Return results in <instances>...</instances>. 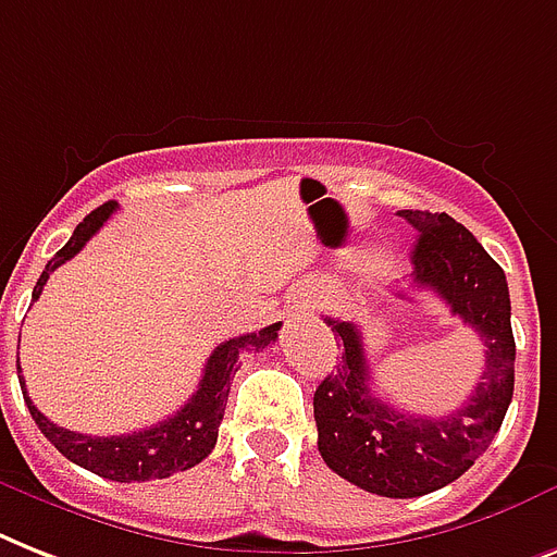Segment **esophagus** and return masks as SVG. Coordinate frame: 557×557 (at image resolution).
Wrapping results in <instances>:
<instances>
[{
  "label": "esophagus",
  "instance_id": "esophagus-1",
  "mask_svg": "<svg viewBox=\"0 0 557 557\" xmlns=\"http://www.w3.org/2000/svg\"><path fill=\"white\" fill-rule=\"evenodd\" d=\"M311 311H314V302L311 300H294L292 309H288V314H292L294 320H300V318H306V314H311Z\"/></svg>",
  "mask_w": 557,
  "mask_h": 557
}]
</instances>
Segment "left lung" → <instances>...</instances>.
I'll return each mask as SVG.
<instances>
[{
	"mask_svg": "<svg viewBox=\"0 0 557 557\" xmlns=\"http://www.w3.org/2000/svg\"><path fill=\"white\" fill-rule=\"evenodd\" d=\"M418 232L411 292L437 294L483 343L481 381L467 404L443 418L400 411L372 392L363 332L325 318L343 360L314 392L318 449L325 467L383 498H420L458 481L490 449L515 388L512 306L506 274L469 228L449 214L400 211Z\"/></svg>",
	"mask_w": 557,
	"mask_h": 557,
	"instance_id": "obj_1",
	"label": "left lung"
}]
</instances>
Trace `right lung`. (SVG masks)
Masks as SVG:
<instances>
[{"label": "right lung", "mask_w": 557, "mask_h": 557, "mask_svg": "<svg viewBox=\"0 0 557 557\" xmlns=\"http://www.w3.org/2000/svg\"><path fill=\"white\" fill-rule=\"evenodd\" d=\"M114 211L116 202H106V206L94 208L83 223L76 225L71 239L48 260L45 271L36 280L34 300H39V294H42L45 283L51 277V271L67 263L74 255H79L85 243L108 223V216L114 214ZM277 332L280 323H271L260 329V332L239 334V337L220 343L211 351V357H208L200 386L188 397V404L180 406L171 418L160 420L157 426L139 429V432H131V435L94 437L57 426V423H51L42 411L30 404L22 377L20 386L22 395H25V404H28L30 418L36 420V426L42 429V435L67 460H74L76 467L88 469V472L116 483L160 481V478H171L174 472H185V469L197 467L200 460L211 455L220 423H223L225 404H228V388H232L234 374L239 369V357L246 355V351H260L271 346V343L277 341ZM16 372H20V360H16Z\"/></svg>", "instance_id": "add662e5"}]
</instances>
